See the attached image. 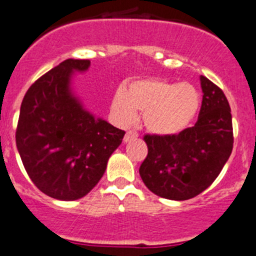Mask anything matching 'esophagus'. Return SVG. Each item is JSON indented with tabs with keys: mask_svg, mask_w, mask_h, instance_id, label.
Here are the masks:
<instances>
[{
	"mask_svg": "<svg viewBox=\"0 0 256 256\" xmlns=\"http://www.w3.org/2000/svg\"><path fill=\"white\" fill-rule=\"evenodd\" d=\"M138 136H139V135H138L136 131L130 130V131H128V132L125 134V138H124V142H130V140H132V139H136Z\"/></svg>",
	"mask_w": 256,
	"mask_h": 256,
	"instance_id": "34e87169",
	"label": "esophagus"
}]
</instances>
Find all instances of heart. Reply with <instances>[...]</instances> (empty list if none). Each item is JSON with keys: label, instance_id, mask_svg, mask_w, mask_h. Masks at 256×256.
I'll use <instances>...</instances> for the list:
<instances>
[{"label": "heart", "instance_id": "obj_1", "mask_svg": "<svg viewBox=\"0 0 256 256\" xmlns=\"http://www.w3.org/2000/svg\"><path fill=\"white\" fill-rule=\"evenodd\" d=\"M200 107V94L188 82L163 79H139L117 92L112 112L121 125H128L136 112H142V124L156 135H172L188 128Z\"/></svg>", "mask_w": 256, "mask_h": 256}]
</instances>
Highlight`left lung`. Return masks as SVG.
Instances as JSON below:
<instances>
[{
    "instance_id": "8db88e82",
    "label": "left lung",
    "mask_w": 256,
    "mask_h": 256,
    "mask_svg": "<svg viewBox=\"0 0 256 256\" xmlns=\"http://www.w3.org/2000/svg\"><path fill=\"white\" fill-rule=\"evenodd\" d=\"M202 102L192 128L144 136L148 156L139 168L145 186L164 199L188 200L208 188L234 148L228 100L220 86L200 76Z\"/></svg>"
}]
</instances>
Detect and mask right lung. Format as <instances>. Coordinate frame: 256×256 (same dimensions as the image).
<instances>
[{"mask_svg":"<svg viewBox=\"0 0 256 256\" xmlns=\"http://www.w3.org/2000/svg\"><path fill=\"white\" fill-rule=\"evenodd\" d=\"M89 66V60H65L32 84L20 107L16 146L25 171L39 190L58 200L88 194L125 135L85 111L71 92L74 71Z\"/></svg>","mask_w":256,"mask_h":256,"instance_id":"add662e5","label":"right lung"}]
</instances>
